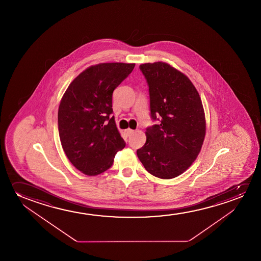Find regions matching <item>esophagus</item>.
<instances>
[{
	"mask_svg": "<svg viewBox=\"0 0 261 261\" xmlns=\"http://www.w3.org/2000/svg\"><path fill=\"white\" fill-rule=\"evenodd\" d=\"M134 133H135V131L132 130V129H126V130H125V134L128 136H132Z\"/></svg>",
	"mask_w": 261,
	"mask_h": 261,
	"instance_id": "obj_1",
	"label": "esophagus"
}]
</instances>
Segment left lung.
<instances>
[{
  "label": "left lung",
  "instance_id": "1",
  "mask_svg": "<svg viewBox=\"0 0 261 261\" xmlns=\"http://www.w3.org/2000/svg\"><path fill=\"white\" fill-rule=\"evenodd\" d=\"M149 85L151 118L161 123L146 129V143L136 153L150 174L175 178L193 164L206 135L200 94L187 75L157 61L140 65Z\"/></svg>",
  "mask_w": 261,
  "mask_h": 261
}]
</instances>
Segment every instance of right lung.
<instances>
[{
  "instance_id": "right-lung-1",
  "label": "right lung",
  "mask_w": 261,
  "mask_h": 261,
  "mask_svg": "<svg viewBox=\"0 0 261 261\" xmlns=\"http://www.w3.org/2000/svg\"><path fill=\"white\" fill-rule=\"evenodd\" d=\"M135 63L93 65L75 77L61 98L58 125L61 146L72 165L86 175L111 168L125 146L112 113V93Z\"/></svg>"
}]
</instances>
